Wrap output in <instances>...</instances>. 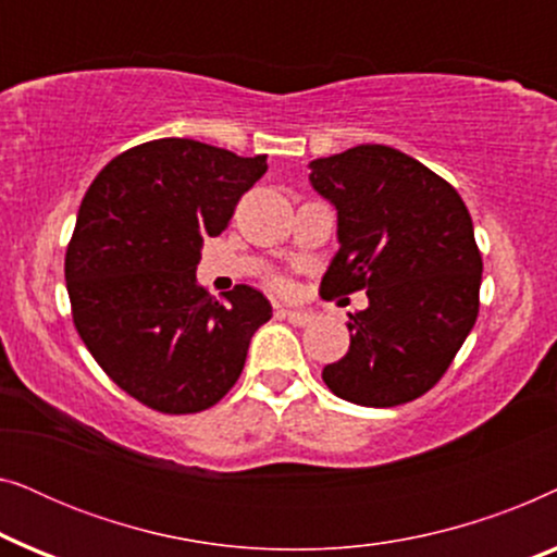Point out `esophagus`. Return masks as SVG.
Wrapping results in <instances>:
<instances>
[{"label":"esophagus","instance_id":"esophagus-1","mask_svg":"<svg viewBox=\"0 0 557 557\" xmlns=\"http://www.w3.org/2000/svg\"><path fill=\"white\" fill-rule=\"evenodd\" d=\"M276 314L281 319H288V322L296 324V326H304V324L311 322V311H304V309H284V307H278Z\"/></svg>","mask_w":557,"mask_h":557}]
</instances>
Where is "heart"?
Returning <instances> with one entry per match:
<instances>
[{"instance_id": "1", "label": "heart", "mask_w": 557, "mask_h": 557, "mask_svg": "<svg viewBox=\"0 0 557 557\" xmlns=\"http://www.w3.org/2000/svg\"><path fill=\"white\" fill-rule=\"evenodd\" d=\"M276 286L281 288V292H286V288H288V286H286V281H276Z\"/></svg>"}]
</instances>
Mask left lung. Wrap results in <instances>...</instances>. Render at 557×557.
Instances as JSON below:
<instances>
[{
  "mask_svg": "<svg viewBox=\"0 0 557 557\" xmlns=\"http://www.w3.org/2000/svg\"><path fill=\"white\" fill-rule=\"evenodd\" d=\"M309 182L337 210L326 294L368 292L349 314V349L322 380L342 400L391 408L431 391L479 314L482 256L459 193L436 172L360 144L309 162Z\"/></svg>",
  "mask_w": 557,
  "mask_h": 557,
  "instance_id": "obj_1",
  "label": "left lung"
}]
</instances>
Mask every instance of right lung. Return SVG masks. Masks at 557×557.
Segmentation results:
<instances>
[{"label":"right lung","mask_w":557,"mask_h":557,"mask_svg":"<svg viewBox=\"0 0 557 557\" xmlns=\"http://www.w3.org/2000/svg\"><path fill=\"white\" fill-rule=\"evenodd\" d=\"M265 154L157 139L113 157L90 182L65 253L73 322L106 375L144 406L197 413L240 377L271 304L253 286L225 301L197 286L205 235L231 223Z\"/></svg>","instance_id":"1"}]
</instances>
